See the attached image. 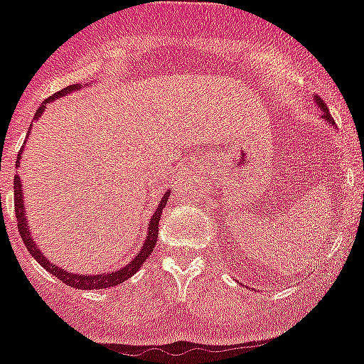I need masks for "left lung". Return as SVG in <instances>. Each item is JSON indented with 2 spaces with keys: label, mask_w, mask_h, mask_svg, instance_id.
<instances>
[{
  "label": "left lung",
  "mask_w": 364,
  "mask_h": 364,
  "mask_svg": "<svg viewBox=\"0 0 364 364\" xmlns=\"http://www.w3.org/2000/svg\"><path fill=\"white\" fill-rule=\"evenodd\" d=\"M314 102H316V105H318V108H320V110H321V117H323V119H326L327 123H331V125H335V119L331 117V114H329V110H327L326 102H323V100H321V99H318V97H316V99H314Z\"/></svg>",
  "instance_id": "1"
}]
</instances>
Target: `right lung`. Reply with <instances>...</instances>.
I'll return each instance as SVG.
<instances>
[{
    "label": "right lung",
    "mask_w": 364,
    "mask_h": 364,
    "mask_svg": "<svg viewBox=\"0 0 364 364\" xmlns=\"http://www.w3.org/2000/svg\"><path fill=\"white\" fill-rule=\"evenodd\" d=\"M82 85L75 84V85H69V87H65V90L58 91L55 95L48 97V99L44 100L41 108L37 110L35 114V119H38L41 115H43L44 108L46 105L50 102H54L55 99L59 97H65V93H70V91H78ZM31 129V127H29ZM20 155H22V149H20L18 156H16V161H18V166H20ZM168 196L170 194H164L159 203V208L155 209L153 213V217L149 218V226H147V235H146V241H144V247L140 249V252L136 254L134 258L129 262L127 265H123L121 269L117 271H112V273H99V274H76V273H69V271H65V269L58 267L50 262L41 249L37 247V243L33 241L31 237V232L28 228V218H26V209H23V196H22V183H20V177H14V213H16V220H18V232L23 239V245H26V249L29 250V254L37 259L38 264L43 265L46 271H50L52 274H55L61 282H65L67 286L70 288H78V289H105V288H112V286H117L121 284L123 280H129L134 273H138V269L144 265L147 258H149V254L153 252L156 245V237H159V220H161V215H162V208H166V202H168Z\"/></svg>",
    "instance_id": "add662e5"
}]
</instances>
